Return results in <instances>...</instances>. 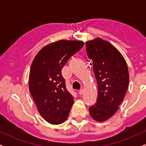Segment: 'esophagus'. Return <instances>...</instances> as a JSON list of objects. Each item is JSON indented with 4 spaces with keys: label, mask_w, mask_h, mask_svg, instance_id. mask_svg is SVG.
<instances>
[{
    "label": "esophagus",
    "mask_w": 146,
    "mask_h": 146,
    "mask_svg": "<svg viewBox=\"0 0 146 146\" xmlns=\"http://www.w3.org/2000/svg\"><path fill=\"white\" fill-rule=\"evenodd\" d=\"M83 93H84V90H83V89H80V90H79V95H82L83 94Z\"/></svg>",
    "instance_id": "1"
}]
</instances>
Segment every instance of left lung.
<instances>
[{
	"instance_id": "1",
	"label": "left lung",
	"mask_w": 146,
	"mask_h": 146,
	"mask_svg": "<svg viewBox=\"0 0 146 146\" xmlns=\"http://www.w3.org/2000/svg\"><path fill=\"white\" fill-rule=\"evenodd\" d=\"M86 44L98 89L97 102L89 108V113L102 122L116 113L124 98L129 83L128 66L121 53L108 42L98 38Z\"/></svg>"
}]
</instances>
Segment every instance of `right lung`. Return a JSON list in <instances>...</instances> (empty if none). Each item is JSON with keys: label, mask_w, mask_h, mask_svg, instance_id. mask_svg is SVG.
Wrapping results in <instances>:
<instances>
[{"label": "right lung", "mask_w": 146, "mask_h": 146, "mask_svg": "<svg viewBox=\"0 0 146 146\" xmlns=\"http://www.w3.org/2000/svg\"><path fill=\"white\" fill-rule=\"evenodd\" d=\"M84 43L59 40L37 53L31 66L29 91L42 117L51 124H60L68 117L74 100L66 89L62 68Z\"/></svg>", "instance_id": "right-lung-1"}]
</instances>
